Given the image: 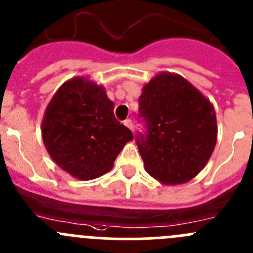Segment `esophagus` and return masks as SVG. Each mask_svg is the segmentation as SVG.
I'll return each instance as SVG.
<instances>
[{
  "label": "esophagus",
  "instance_id": "1",
  "mask_svg": "<svg viewBox=\"0 0 253 253\" xmlns=\"http://www.w3.org/2000/svg\"><path fill=\"white\" fill-rule=\"evenodd\" d=\"M124 125H125V126H126V128L130 129V130H133V122H131L130 119L124 120Z\"/></svg>",
  "mask_w": 253,
  "mask_h": 253
}]
</instances>
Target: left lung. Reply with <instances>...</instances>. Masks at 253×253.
Returning <instances> with one entry per match:
<instances>
[{
  "instance_id": "8db88e82",
  "label": "left lung",
  "mask_w": 253,
  "mask_h": 253,
  "mask_svg": "<svg viewBox=\"0 0 253 253\" xmlns=\"http://www.w3.org/2000/svg\"><path fill=\"white\" fill-rule=\"evenodd\" d=\"M139 118L147 131L136 135V145L153 178L182 184L205 168L216 147V111L183 76L161 73L145 84Z\"/></svg>"
}]
</instances>
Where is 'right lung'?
Masks as SVG:
<instances>
[{"instance_id": "obj_1", "label": "right lung", "mask_w": 253, "mask_h": 253, "mask_svg": "<svg viewBox=\"0 0 253 253\" xmlns=\"http://www.w3.org/2000/svg\"><path fill=\"white\" fill-rule=\"evenodd\" d=\"M41 133L52 161L80 180L108 173L133 139L114 117L105 89L86 78H74L59 87L45 110Z\"/></svg>"}]
</instances>
